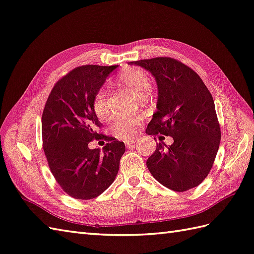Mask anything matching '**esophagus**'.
Instances as JSON below:
<instances>
[{"label": "esophagus", "mask_w": 254, "mask_h": 254, "mask_svg": "<svg viewBox=\"0 0 254 254\" xmlns=\"http://www.w3.org/2000/svg\"><path fill=\"white\" fill-rule=\"evenodd\" d=\"M138 144V140L134 139V140H131V141H126V145L127 146H134Z\"/></svg>", "instance_id": "34e87169"}]
</instances>
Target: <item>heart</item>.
<instances>
[{
    "instance_id": "b5f03b06",
    "label": "heart",
    "mask_w": 254,
    "mask_h": 254,
    "mask_svg": "<svg viewBox=\"0 0 254 254\" xmlns=\"http://www.w3.org/2000/svg\"><path fill=\"white\" fill-rule=\"evenodd\" d=\"M117 84L130 90L139 99H146L152 89L151 79L147 74L140 69H127L120 73ZM96 115L100 120H106L109 115L107 94L101 90L97 95L94 102ZM141 125L140 117H131L127 120H120L113 125V133L120 139H130L137 132Z\"/></svg>"
}]
</instances>
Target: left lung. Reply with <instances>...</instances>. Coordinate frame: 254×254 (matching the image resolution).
I'll return each mask as SVG.
<instances>
[{
  "label": "left lung",
  "instance_id": "left-lung-1",
  "mask_svg": "<svg viewBox=\"0 0 254 254\" xmlns=\"http://www.w3.org/2000/svg\"><path fill=\"white\" fill-rule=\"evenodd\" d=\"M129 64L150 72L157 84V111L145 132L174 139L169 146L157 144L146 160L148 170L172 190L196 188L212 168L221 140L211 94L198 74L176 59L158 57Z\"/></svg>",
  "mask_w": 254,
  "mask_h": 254
}]
</instances>
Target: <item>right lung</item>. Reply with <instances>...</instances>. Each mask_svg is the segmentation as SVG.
<instances>
[{
    "mask_svg": "<svg viewBox=\"0 0 254 254\" xmlns=\"http://www.w3.org/2000/svg\"><path fill=\"white\" fill-rule=\"evenodd\" d=\"M117 65H83L72 70L54 86L42 115L43 147L47 162L67 195L91 199L113 183L120 169L124 142L98 133L101 123L94 110L99 90ZM104 138L103 151L89 142Z\"/></svg>",
    "mask_w": 254,
    "mask_h": 254,
    "instance_id": "add662e5",
    "label": "right lung"
}]
</instances>
